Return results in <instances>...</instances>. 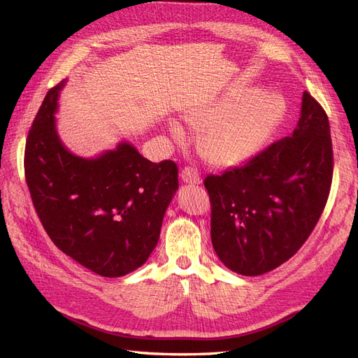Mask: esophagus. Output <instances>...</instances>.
<instances>
[{
  "label": "esophagus",
  "instance_id": "esophagus-1",
  "mask_svg": "<svg viewBox=\"0 0 358 358\" xmlns=\"http://www.w3.org/2000/svg\"><path fill=\"white\" fill-rule=\"evenodd\" d=\"M180 179H182V182L191 183V185H199V183L201 182L197 170H194L191 167H185L180 170Z\"/></svg>",
  "mask_w": 358,
  "mask_h": 358
}]
</instances>
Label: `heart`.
I'll return each instance as SVG.
<instances>
[{
	"label": "heart",
	"instance_id": "1",
	"mask_svg": "<svg viewBox=\"0 0 358 358\" xmlns=\"http://www.w3.org/2000/svg\"><path fill=\"white\" fill-rule=\"evenodd\" d=\"M287 116L288 103L280 92L237 88L188 110L183 119L200 131L199 148L210 164L233 169L262 154ZM167 128L173 138L183 140V129L175 119H169Z\"/></svg>",
	"mask_w": 358,
	"mask_h": 358
}]
</instances>
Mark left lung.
<instances>
[{"label":"left lung","mask_w":358,"mask_h":358,"mask_svg":"<svg viewBox=\"0 0 358 358\" xmlns=\"http://www.w3.org/2000/svg\"><path fill=\"white\" fill-rule=\"evenodd\" d=\"M333 178L329 117L303 92L297 127L242 167L208 176L210 237L231 272L258 276L306 242L327 203Z\"/></svg>","instance_id":"8db88e82"}]
</instances>
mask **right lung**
I'll return each mask as SVG.
<instances>
[{"label":"right lung","mask_w":358,"mask_h":358,"mask_svg":"<svg viewBox=\"0 0 358 358\" xmlns=\"http://www.w3.org/2000/svg\"><path fill=\"white\" fill-rule=\"evenodd\" d=\"M66 83L48 92L29 129L27 185L43 227L64 254L100 276H124L143 266L158 243L179 188L178 167L170 159H146L128 142L92 158L70 152L55 117Z\"/></svg>","instance_id":"obj_1"}]
</instances>
